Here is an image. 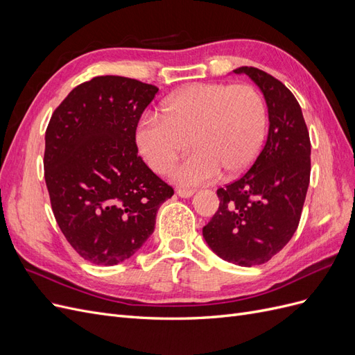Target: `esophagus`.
<instances>
[{
  "instance_id": "1",
  "label": "esophagus",
  "mask_w": 355,
  "mask_h": 355,
  "mask_svg": "<svg viewBox=\"0 0 355 355\" xmlns=\"http://www.w3.org/2000/svg\"><path fill=\"white\" fill-rule=\"evenodd\" d=\"M176 194L182 198H189V197L194 196V191H192V189H178Z\"/></svg>"
}]
</instances>
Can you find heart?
<instances>
[{"label":"heart","instance_id":"1","mask_svg":"<svg viewBox=\"0 0 355 355\" xmlns=\"http://www.w3.org/2000/svg\"><path fill=\"white\" fill-rule=\"evenodd\" d=\"M163 116L139 121L136 144L158 175L194 149L173 171L180 185L196 187L235 178L259 155L266 136V106L252 85L196 83L178 90L161 105Z\"/></svg>","mask_w":355,"mask_h":355}]
</instances>
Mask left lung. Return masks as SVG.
I'll return each instance as SVG.
<instances>
[{"mask_svg": "<svg viewBox=\"0 0 355 355\" xmlns=\"http://www.w3.org/2000/svg\"><path fill=\"white\" fill-rule=\"evenodd\" d=\"M245 73L263 93L270 130L261 154L240 179L218 189L219 209L202 237L222 259L262 265L293 237L311 173V142L302 110L286 85L253 67Z\"/></svg>", "mask_w": 355, "mask_h": 355, "instance_id": "8db88e82", "label": "left lung"}]
</instances>
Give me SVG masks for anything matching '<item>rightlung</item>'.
<instances>
[{
  "instance_id": "right-lung-1",
  "label": "right lung",
  "mask_w": 355,
  "mask_h": 355,
  "mask_svg": "<svg viewBox=\"0 0 355 355\" xmlns=\"http://www.w3.org/2000/svg\"><path fill=\"white\" fill-rule=\"evenodd\" d=\"M155 85L105 75L77 85L46 130L44 178L72 249L94 265L133 256L173 188L137 155L136 127Z\"/></svg>"
}]
</instances>
